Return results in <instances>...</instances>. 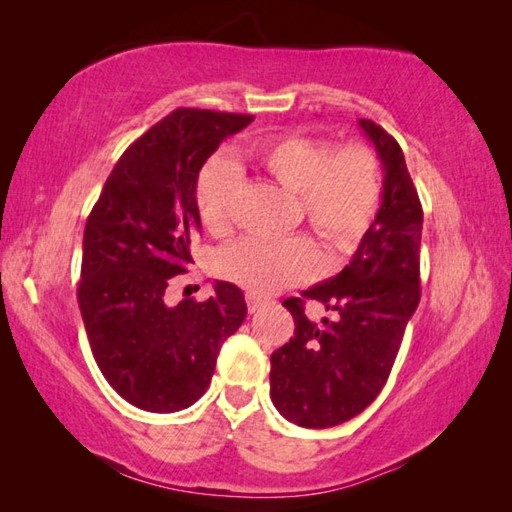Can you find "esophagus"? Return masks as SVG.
<instances>
[{
  "label": "esophagus",
  "mask_w": 512,
  "mask_h": 512,
  "mask_svg": "<svg viewBox=\"0 0 512 512\" xmlns=\"http://www.w3.org/2000/svg\"><path fill=\"white\" fill-rule=\"evenodd\" d=\"M246 306H248V312L253 314V312H259L262 308L270 306V299L253 295V292H248V295H246Z\"/></svg>",
  "instance_id": "esophagus-1"
}]
</instances>
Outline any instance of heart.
Masks as SVG:
<instances>
[{
	"mask_svg": "<svg viewBox=\"0 0 512 512\" xmlns=\"http://www.w3.org/2000/svg\"><path fill=\"white\" fill-rule=\"evenodd\" d=\"M257 171L297 193L301 213L330 253L350 255L372 231L383 200V171L376 151L310 136L270 138L250 149ZM239 173L228 160H213L200 171L195 206L215 235L231 231ZM323 268L319 246L308 235L284 239L244 237L217 255V273L253 295H273L301 284Z\"/></svg>",
	"mask_w": 512,
	"mask_h": 512,
	"instance_id": "1",
	"label": "heart"
}]
</instances>
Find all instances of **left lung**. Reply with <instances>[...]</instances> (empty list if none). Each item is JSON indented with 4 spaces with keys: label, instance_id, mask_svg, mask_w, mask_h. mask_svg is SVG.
Instances as JSON below:
<instances>
[{
    "label": "left lung",
    "instance_id": "8db88e82",
    "mask_svg": "<svg viewBox=\"0 0 512 512\" xmlns=\"http://www.w3.org/2000/svg\"><path fill=\"white\" fill-rule=\"evenodd\" d=\"M383 162V202L372 231L339 275L290 297L295 336L270 356V398L306 429L358 416L385 387L402 334L420 303L422 204L400 145L374 121H358ZM334 320L314 324L305 299Z\"/></svg>",
    "mask_w": 512,
    "mask_h": 512
}]
</instances>
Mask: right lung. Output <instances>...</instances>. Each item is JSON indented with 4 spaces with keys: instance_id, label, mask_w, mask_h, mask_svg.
Returning a JSON list of instances; mask_svg holds the SVG:
<instances>
[{
    "instance_id": "obj_1",
    "label": "right lung",
    "mask_w": 512,
    "mask_h": 512,
    "mask_svg": "<svg viewBox=\"0 0 512 512\" xmlns=\"http://www.w3.org/2000/svg\"><path fill=\"white\" fill-rule=\"evenodd\" d=\"M250 114L180 107L125 149L83 233L79 308L94 361L134 407H191L211 383L222 343L246 319L242 290L215 281L206 301L169 306L200 233L198 173Z\"/></svg>"
}]
</instances>
